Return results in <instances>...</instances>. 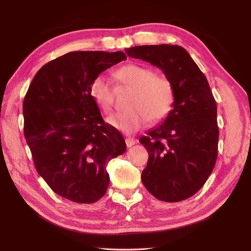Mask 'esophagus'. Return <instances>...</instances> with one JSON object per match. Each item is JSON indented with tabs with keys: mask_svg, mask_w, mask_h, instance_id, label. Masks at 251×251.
Instances as JSON below:
<instances>
[{
	"mask_svg": "<svg viewBox=\"0 0 251 251\" xmlns=\"http://www.w3.org/2000/svg\"><path fill=\"white\" fill-rule=\"evenodd\" d=\"M126 147H127V148H131L132 146H134V144L136 143V140L133 139V138H131V137H127V138L126 139Z\"/></svg>",
	"mask_w": 251,
	"mask_h": 251,
	"instance_id": "34e87169",
	"label": "esophagus"
}]
</instances>
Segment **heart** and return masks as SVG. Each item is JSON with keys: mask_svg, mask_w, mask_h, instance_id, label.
Wrapping results in <instances>:
<instances>
[{"mask_svg": "<svg viewBox=\"0 0 251 251\" xmlns=\"http://www.w3.org/2000/svg\"><path fill=\"white\" fill-rule=\"evenodd\" d=\"M115 78L126 87L133 89L127 101V110L107 118L108 124L125 134H132L146 125L159 123L169 116L174 101L175 93L171 80L157 75L149 67L137 64H128L114 74ZM90 94L96 104L103 112H111L115 90L110 81L102 75L96 76L90 85Z\"/></svg>", "mask_w": 251, "mask_h": 251, "instance_id": "b5f03b06", "label": "heart"}]
</instances>
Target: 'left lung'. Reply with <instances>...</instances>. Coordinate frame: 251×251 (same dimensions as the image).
I'll return each instance as SVG.
<instances>
[{
    "label": "left lung",
    "mask_w": 251,
    "mask_h": 251,
    "mask_svg": "<svg viewBox=\"0 0 251 251\" xmlns=\"http://www.w3.org/2000/svg\"><path fill=\"white\" fill-rule=\"evenodd\" d=\"M126 52L161 69L175 93L169 116L139 139L149 151L142 183L161 201L185 200L204 185L218 156L217 103L206 76L177 45L136 46Z\"/></svg>",
    "instance_id": "1"
}]
</instances>
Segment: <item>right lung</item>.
I'll list each match as a JSON object with an SVG mask.
<instances>
[{"label":"right lung","instance_id":"add662e5","mask_svg":"<svg viewBox=\"0 0 251 251\" xmlns=\"http://www.w3.org/2000/svg\"><path fill=\"white\" fill-rule=\"evenodd\" d=\"M126 58L123 51H74L44 65L24 98V135L35 169L53 192L94 203L105 194L111 159L126 149L91 97L92 80Z\"/></svg>","mask_w":251,"mask_h":251}]
</instances>
